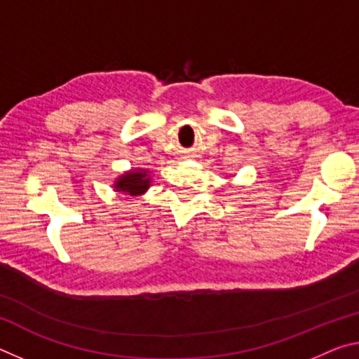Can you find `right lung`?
<instances>
[{"mask_svg":"<svg viewBox=\"0 0 359 359\" xmlns=\"http://www.w3.org/2000/svg\"><path fill=\"white\" fill-rule=\"evenodd\" d=\"M150 185H151V172L149 169L135 168L123 174H120L118 177L114 180L112 188L114 191L126 194L128 198H136L147 191Z\"/></svg>","mask_w":359,"mask_h":359,"instance_id":"1","label":"right lung"}]
</instances>
